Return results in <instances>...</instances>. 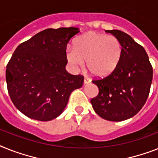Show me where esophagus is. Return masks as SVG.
Masks as SVG:
<instances>
[{"instance_id": "esophagus-1", "label": "esophagus", "mask_w": 158, "mask_h": 158, "mask_svg": "<svg viewBox=\"0 0 158 158\" xmlns=\"http://www.w3.org/2000/svg\"><path fill=\"white\" fill-rule=\"evenodd\" d=\"M90 79L88 77H85L84 78V84H89V83H90Z\"/></svg>"}]
</instances>
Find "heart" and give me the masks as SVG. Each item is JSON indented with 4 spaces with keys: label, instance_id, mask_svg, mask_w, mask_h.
Segmentation results:
<instances>
[{
    "label": "heart",
    "instance_id": "obj_1",
    "mask_svg": "<svg viewBox=\"0 0 158 158\" xmlns=\"http://www.w3.org/2000/svg\"><path fill=\"white\" fill-rule=\"evenodd\" d=\"M74 46L67 48V60L75 69L86 61L87 68L96 77L109 75L118 66L123 47L115 36L89 32L78 37Z\"/></svg>",
    "mask_w": 158,
    "mask_h": 158
}]
</instances>
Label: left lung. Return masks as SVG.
Instances as JSON below:
<instances>
[{
    "label": "left lung",
    "mask_w": 158,
    "mask_h": 158,
    "mask_svg": "<svg viewBox=\"0 0 158 158\" xmlns=\"http://www.w3.org/2000/svg\"><path fill=\"white\" fill-rule=\"evenodd\" d=\"M118 39L123 52L116 69L106 77L93 81L98 94L90 101L94 111L106 120H126L143 107L150 91L152 68L144 48L119 30L106 31Z\"/></svg>",
    "instance_id": "left-lung-1"
}]
</instances>
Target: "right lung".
I'll return each mask as SVG.
<instances>
[{"label":"right lung","instance_id":"obj_1","mask_svg":"<svg viewBox=\"0 0 158 158\" xmlns=\"http://www.w3.org/2000/svg\"><path fill=\"white\" fill-rule=\"evenodd\" d=\"M77 27L49 28L21 44L6 67L8 92L18 110L31 118L50 121L64 111L84 77L69 73L66 48Z\"/></svg>","mask_w":158,"mask_h":158}]
</instances>
